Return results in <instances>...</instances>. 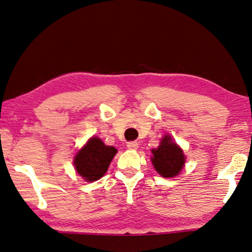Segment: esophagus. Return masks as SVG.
Returning <instances> with one entry per match:
<instances>
[{"instance_id":"obj_1","label":"esophagus","mask_w":252,"mask_h":252,"mask_svg":"<svg viewBox=\"0 0 252 252\" xmlns=\"http://www.w3.org/2000/svg\"><path fill=\"white\" fill-rule=\"evenodd\" d=\"M126 147L129 148V149H131V150H135V149H138L139 145H138L137 141H129V142L126 143Z\"/></svg>"}]
</instances>
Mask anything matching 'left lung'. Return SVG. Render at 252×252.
<instances>
[{
    "instance_id": "8db88e82",
    "label": "left lung",
    "mask_w": 252,
    "mask_h": 252,
    "mask_svg": "<svg viewBox=\"0 0 252 252\" xmlns=\"http://www.w3.org/2000/svg\"><path fill=\"white\" fill-rule=\"evenodd\" d=\"M153 165L162 177L176 176L185 163L183 150L171 141V138L168 135L162 138L160 146L157 149H153Z\"/></svg>"
}]
</instances>
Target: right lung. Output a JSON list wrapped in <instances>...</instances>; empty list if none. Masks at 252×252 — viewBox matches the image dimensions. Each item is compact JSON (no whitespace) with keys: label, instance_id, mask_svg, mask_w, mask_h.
<instances>
[{"label":"right lung","instance_id":"add662e5","mask_svg":"<svg viewBox=\"0 0 252 252\" xmlns=\"http://www.w3.org/2000/svg\"><path fill=\"white\" fill-rule=\"evenodd\" d=\"M115 154L114 147L105 146L98 138H92L76 155L75 168L87 182L97 181L106 173Z\"/></svg>","mask_w":252,"mask_h":252}]
</instances>
